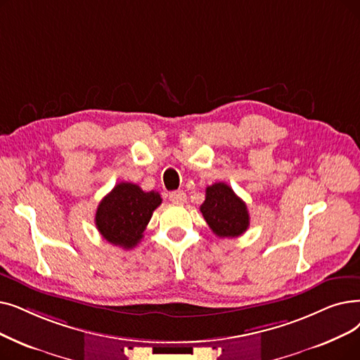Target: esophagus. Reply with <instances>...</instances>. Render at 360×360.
Returning <instances> with one entry per match:
<instances>
[{"mask_svg":"<svg viewBox=\"0 0 360 360\" xmlns=\"http://www.w3.org/2000/svg\"><path fill=\"white\" fill-rule=\"evenodd\" d=\"M169 200L174 202V205H184L186 201V194L184 191H172L169 194Z\"/></svg>","mask_w":360,"mask_h":360,"instance_id":"obj_1","label":"esophagus"}]
</instances>
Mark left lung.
Here are the masks:
<instances>
[{
  "label": "left lung",
  "mask_w": 360,
  "mask_h": 360,
  "mask_svg": "<svg viewBox=\"0 0 360 360\" xmlns=\"http://www.w3.org/2000/svg\"><path fill=\"white\" fill-rule=\"evenodd\" d=\"M202 217L219 238L240 237L250 225L245 202L225 182L206 188V200L200 206Z\"/></svg>",
  "instance_id": "1"
}]
</instances>
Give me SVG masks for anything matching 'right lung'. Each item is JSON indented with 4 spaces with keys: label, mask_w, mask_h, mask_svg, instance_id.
Returning <instances> with one entry per match:
<instances>
[{
    "label": "right lung",
    "mask_w": 360,
    "mask_h": 360,
    "mask_svg": "<svg viewBox=\"0 0 360 360\" xmlns=\"http://www.w3.org/2000/svg\"><path fill=\"white\" fill-rule=\"evenodd\" d=\"M160 205L159 193H146L136 184L120 182L100 201L96 226L105 241L127 250L134 248Z\"/></svg>",
    "instance_id": "right-lung-1"
}]
</instances>
